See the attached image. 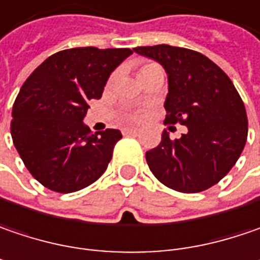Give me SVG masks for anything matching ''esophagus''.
I'll use <instances>...</instances> for the list:
<instances>
[{"label": "esophagus", "instance_id": "esophagus-1", "mask_svg": "<svg viewBox=\"0 0 260 260\" xmlns=\"http://www.w3.org/2000/svg\"><path fill=\"white\" fill-rule=\"evenodd\" d=\"M138 128H123L122 129V134L123 135H129V134H135V132H138Z\"/></svg>", "mask_w": 260, "mask_h": 260}]
</instances>
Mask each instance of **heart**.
<instances>
[{
    "label": "heart",
    "instance_id": "1",
    "mask_svg": "<svg viewBox=\"0 0 260 260\" xmlns=\"http://www.w3.org/2000/svg\"><path fill=\"white\" fill-rule=\"evenodd\" d=\"M151 66H156V64H145L143 69H147V68H151ZM143 69H141V70H143Z\"/></svg>",
    "mask_w": 260,
    "mask_h": 260
}]
</instances>
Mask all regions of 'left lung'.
<instances>
[{"instance_id": "left-lung-1", "label": "left lung", "mask_w": 260, "mask_h": 260, "mask_svg": "<svg viewBox=\"0 0 260 260\" xmlns=\"http://www.w3.org/2000/svg\"><path fill=\"white\" fill-rule=\"evenodd\" d=\"M134 51L157 61L168 75L165 123L187 126L178 140L161 132L160 144L145 153L161 184L200 192L218 184L238 160L247 140V115L236 86L206 55L171 45Z\"/></svg>"}]
</instances>
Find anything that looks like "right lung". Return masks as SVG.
<instances>
[{"mask_svg":"<svg viewBox=\"0 0 260 260\" xmlns=\"http://www.w3.org/2000/svg\"><path fill=\"white\" fill-rule=\"evenodd\" d=\"M129 48L81 47L48 57L26 79L13 106L11 137L24 166L44 187L73 192L107 169L120 131L91 132L89 100L101 99Z\"/></svg>","mask_w":260,"mask_h":260,"instance_id":"add662e5","label":"right lung"}]
</instances>
